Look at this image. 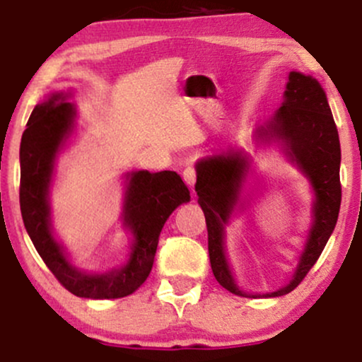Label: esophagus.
I'll list each match as a JSON object with an SVG mask.
<instances>
[{
  "instance_id": "esophagus-1",
  "label": "esophagus",
  "mask_w": 362,
  "mask_h": 362,
  "mask_svg": "<svg viewBox=\"0 0 362 362\" xmlns=\"http://www.w3.org/2000/svg\"><path fill=\"white\" fill-rule=\"evenodd\" d=\"M195 168L194 167H185V170H184V180H185V184L189 185V187H194V184H195Z\"/></svg>"
}]
</instances>
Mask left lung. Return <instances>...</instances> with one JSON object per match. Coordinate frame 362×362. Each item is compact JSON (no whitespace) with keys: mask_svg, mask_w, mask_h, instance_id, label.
<instances>
[{"mask_svg":"<svg viewBox=\"0 0 362 362\" xmlns=\"http://www.w3.org/2000/svg\"><path fill=\"white\" fill-rule=\"evenodd\" d=\"M259 138H277L286 143L291 160L296 161L310 177L315 190L313 226L306 242L300 265L293 279L284 288L262 294L276 298L288 294L301 284L334 231L339 218L342 187H340V143L339 132L328 107L327 95L311 76L291 71L286 86V100ZM247 170V161L238 153L216 155L197 163L195 192L206 216L207 248L211 269L216 281L236 296H247L236 288L224 257V224L238 201L240 184ZM260 298V294H257ZM253 294V298H257Z\"/></svg>","mask_w":362,"mask_h":362,"instance_id":"1","label":"left lung"}]
</instances>
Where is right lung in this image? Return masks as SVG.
<instances>
[{
    "mask_svg": "<svg viewBox=\"0 0 362 362\" xmlns=\"http://www.w3.org/2000/svg\"><path fill=\"white\" fill-rule=\"evenodd\" d=\"M74 107L64 95H52L37 105L20 143V209L25 230L49 271L69 293L90 300H114L134 293L148 279L158 238L168 216L190 199L178 173H131L124 206V221L134 233L131 259L122 269L109 274H86L74 269L54 240L49 223L47 190L54 158L71 132Z\"/></svg>",
    "mask_w": 362,
    "mask_h": 362,
    "instance_id": "right-lung-1",
    "label": "right lung"
}]
</instances>
